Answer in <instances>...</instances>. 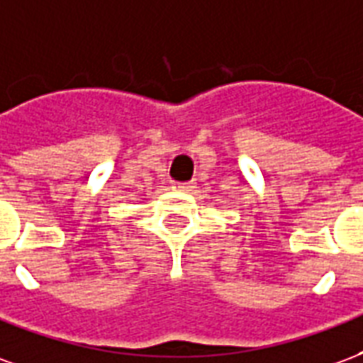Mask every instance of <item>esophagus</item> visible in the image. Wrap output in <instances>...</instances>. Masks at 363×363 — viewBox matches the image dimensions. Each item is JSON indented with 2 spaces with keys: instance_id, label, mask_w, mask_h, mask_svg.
<instances>
[{
  "instance_id": "esophagus-1",
  "label": "esophagus",
  "mask_w": 363,
  "mask_h": 363,
  "mask_svg": "<svg viewBox=\"0 0 363 363\" xmlns=\"http://www.w3.org/2000/svg\"><path fill=\"white\" fill-rule=\"evenodd\" d=\"M174 187L176 189H179V191H193V182H187V184H174Z\"/></svg>"
}]
</instances>
